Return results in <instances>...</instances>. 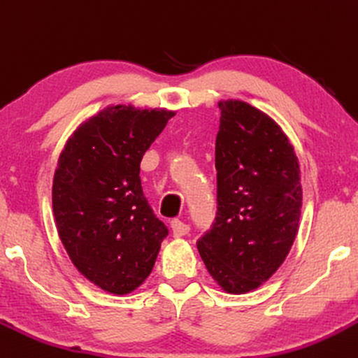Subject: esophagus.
Returning a JSON list of instances; mask_svg holds the SVG:
<instances>
[{
  "instance_id": "34e87169",
  "label": "esophagus",
  "mask_w": 358,
  "mask_h": 358,
  "mask_svg": "<svg viewBox=\"0 0 358 358\" xmlns=\"http://www.w3.org/2000/svg\"><path fill=\"white\" fill-rule=\"evenodd\" d=\"M171 231H173L175 236H183L190 231V225H187L182 220H173L171 222Z\"/></svg>"
}]
</instances>
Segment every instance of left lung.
<instances>
[{
	"label": "left lung",
	"instance_id": "obj_1",
	"mask_svg": "<svg viewBox=\"0 0 358 358\" xmlns=\"http://www.w3.org/2000/svg\"><path fill=\"white\" fill-rule=\"evenodd\" d=\"M217 217L196 242L228 294H247L283 264L302 208L299 158L282 128L245 101L218 103Z\"/></svg>",
	"mask_w": 358,
	"mask_h": 358
}]
</instances>
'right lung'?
Segmentation results:
<instances>
[{"instance_id": "1", "label": "right lung", "mask_w": 358, "mask_h": 358, "mask_svg": "<svg viewBox=\"0 0 358 358\" xmlns=\"http://www.w3.org/2000/svg\"><path fill=\"white\" fill-rule=\"evenodd\" d=\"M175 111L108 106L80 124L59 155L53 213L73 265L115 295L152 273L168 228L143 195L140 163Z\"/></svg>"}]
</instances>
